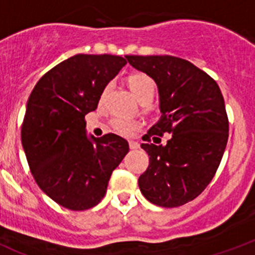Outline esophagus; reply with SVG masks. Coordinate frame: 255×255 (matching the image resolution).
<instances>
[{
    "mask_svg": "<svg viewBox=\"0 0 255 255\" xmlns=\"http://www.w3.org/2000/svg\"><path fill=\"white\" fill-rule=\"evenodd\" d=\"M129 147L131 148V150H136V148H139V143L135 142V140H130Z\"/></svg>",
    "mask_w": 255,
    "mask_h": 255,
    "instance_id": "34e87169",
    "label": "esophagus"
}]
</instances>
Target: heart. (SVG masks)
Here are the masks:
<instances>
[{
  "label": "heart",
  "mask_w": 255,
  "mask_h": 255,
  "mask_svg": "<svg viewBox=\"0 0 255 255\" xmlns=\"http://www.w3.org/2000/svg\"><path fill=\"white\" fill-rule=\"evenodd\" d=\"M129 86L131 92L135 95V98L139 102L144 98H152L153 92H155V82L152 81V78H150L146 74H135L130 77ZM108 90L109 86H107L102 94V99L105 98ZM111 125H112L113 130L121 134V135H131L132 132L139 128V124L138 123L125 119H113Z\"/></svg>",
  "instance_id": "obj_1"
}]
</instances>
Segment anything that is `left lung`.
Segmentation results:
<instances>
[{
  "instance_id": "obj_1",
  "label": "left lung",
  "mask_w": 255,
  "mask_h": 255,
  "mask_svg": "<svg viewBox=\"0 0 255 255\" xmlns=\"http://www.w3.org/2000/svg\"><path fill=\"white\" fill-rule=\"evenodd\" d=\"M155 81L160 119L140 147L150 165L138 185L147 201L178 207L197 198L215 176L228 142V117L218 83L186 60L173 56H126ZM169 132L167 145L160 136ZM152 139L154 142L150 140Z\"/></svg>"
}]
</instances>
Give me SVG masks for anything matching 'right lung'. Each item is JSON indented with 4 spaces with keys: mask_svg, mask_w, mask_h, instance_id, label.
Returning <instances> with one entry per match:
<instances>
[{
    "mask_svg": "<svg viewBox=\"0 0 255 255\" xmlns=\"http://www.w3.org/2000/svg\"><path fill=\"white\" fill-rule=\"evenodd\" d=\"M126 65L112 54H77L50 69L29 95L22 146L39 188L73 211L104 198L108 181L129 152L123 136L88 135L85 116Z\"/></svg>",
    "mask_w": 255,
    "mask_h": 255,
    "instance_id": "right-lung-1",
    "label": "right lung"
}]
</instances>
